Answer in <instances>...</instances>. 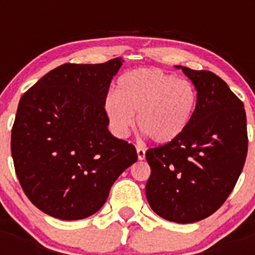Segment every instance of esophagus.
Here are the masks:
<instances>
[{
	"instance_id": "1",
	"label": "esophagus",
	"mask_w": 255,
	"mask_h": 255,
	"mask_svg": "<svg viewBox=\"0 0 255 255\" xmlns=\"http://www.w3.org/2000/svg\"><path fill=\"white\" fill-rule=\"evenodd\" d=\"M136 153H138V158L140 159V161H143V159L145 158V150H144V148L138 147L136 148Z\"/></svg>"
}]
</instances>
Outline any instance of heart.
Returning <instances> with one entry per match:
<instances>
[{"label":"heart","instance_id":"b5f03b06","mask_svg":"<svg viewBox=\"0 0 255 255\" xmlns=\"http://www.w3.org/2000/svg\"><path fill=\"white\" fill-rule=\"evenodd\" d=\"M197 89L185 79L159 69L141 67L124 74L116 93H108L105 112L116 134L125 136L134 125L154 143L167 144L185 131L197 106Z\"/></svg>","mask_w":255,"mask_h":255}]
</instances>
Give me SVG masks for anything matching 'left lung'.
<instances>
[{"instance_id":"left-lung-1","label":"left lung","mask_w":255,"mask_h":255,"mask_svg":"<svg viewBox=\"0 0 255 255\" xmlns=\"http://www.w3.org/2000/svg\"><path fill=\"white\" fill-rule=\"evenodd\" d=\"M176 67L194 84L197 106L179 138L145 153V194L162 218L193 224L215 213L235 188L247 158V115L220 76Z\"/></svg>"}]
</instances>
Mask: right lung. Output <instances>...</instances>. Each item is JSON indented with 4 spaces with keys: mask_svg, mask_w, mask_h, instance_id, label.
Here are the masks:
<instances>
[{
    "mask_svg": "<svg viewBox=\"0 0 255 255\" xmlns=\"http://www.w3.org/2000/svg\"><path fill=\"white\" fill-rule=\"evenodd\" d=\"M64 64L24 93L11 131L20 185L37 208L74 221L100 211L112 184L138 159L108 131L105 100L123 65Z\"/></svg>",
    "mask_w": 255,
    "mask_h": 255,
    "instance_id": "right-lung-1",
    "label": "right lung"
}]
</instances>
